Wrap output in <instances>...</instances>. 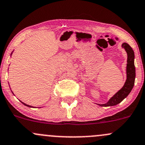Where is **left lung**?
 I'll return each instance as SVG.
<instances>
[{
	"label": "left lung",
	"instance_id": "8db88e82",
	"mask_svg": "<svg viewBox=\"0 0 145 145\" xmlns=\"http://www.w3.org/2000/svg\"><path fill=\"white\" fill-rule=\"evenodd\" d=\"M122 47L125 49L127 54V64L126 67L127 79L125 85L118 91L116 92L105 104H98L101 106H115L119 104L129 94L134 86L135 78H136V68L134 65V52L129 46V44L124 42Z\"/></svg>",
	"mask_w": 145,
	"mask_h": 145
}]
</instances>
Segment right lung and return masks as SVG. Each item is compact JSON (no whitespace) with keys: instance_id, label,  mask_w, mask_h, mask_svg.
Instances as JSON below:
<instances>
[{"instance_id":"right-lung-1","label":"right lung","mask_w":145,"mask_h":145,"mask_svg":"<svg viewBox=\"0 0 145 145\" xmlns=\"http://www.w3.org/2000/svg\"><path fill=\"white\" fill-rule=\"evenodd\" d=\"M13 52H14V51H13ZM13 52H12V54H11V56H12V53H13ZM12 93H13V94H14V93H13V92H12ZM20 102H21V101H20ZM21 103H23V104L24 105H25V106H28V107H34V106H31V105H27V104H25V103H23V102H21Z\"/></svg>"}]
</instances>
